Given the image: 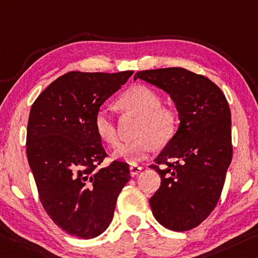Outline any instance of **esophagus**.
<instances>
[{"mask_svg": "<svg viewBox=\"0 0 258 258\" xmlns=\"http://www.w3.org/2000/svg\"><path fill=\"white\" fill-rule=\"evenodd\" d=\"M141 170H142V166H140V165L133 164V165L130 166V172H131V175H133V177H134V175L140 173Z\"/></svg>", "mask_w": 258, "mask_h": 258, "instance_id": "esophagus-1", "label": "esophagus"}]
</instances>
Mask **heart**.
<instances>
[{"instance_id": "b5f03b06", "label": "heart", "mask_w": 258, "mask_h": 258, "mask_svg": "<svg viewBox=\"0 0 258 258\" xmlns=\"http://www.w3.org/2000/svg\"><path fill=\"white\" fill-rule=\"evenodd\" d=\"M118 107L139 117L133 141L118 146L112 157L130 164L142 161L153 153L155 146L169 144L178 132L179 112L172 104L162 103V97L151 87L137 85L128 88L118 100ZM96 134L104 144H118L117 125L107 109L100 108L94 117Z\"/></svg>"}]
</instances>
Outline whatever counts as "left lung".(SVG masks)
<instances>
[{
  "label": "left lung",
  "mask_w": 258,
  "mask_h": 258,
  "mask_svg": "<svg viewBox=\"0 0 258 258\" xmlns=\"http://www.w3.org/2000/svg\"><path fill=\"white\" fill-rule=\"evenodd\" d=\"M137 78L169 94L180 119L177 134L149 166L162 180L149 200L153 215L169 230H191L217 206L232 161L227 100L210 79L182 68L139 71Z\"/></svg>",
  "instance_id": "obj_1"
}]
</instances>
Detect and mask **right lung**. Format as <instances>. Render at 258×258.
Returning <instances> with one entry per match:
<instances>
[{
  "label": "right lung",
  "instance_id": "1",
  "mask_svg": "<svg viewBox=\"0 0 258 258\" xmlns=\"http://www.w3.org/2000/svg\"><path fill=\"white\" fill-rule=\"evenodd\" d=\"M133 71H71L34 101L27 122L26 154L49 217L68 234L93 239L113 217L117 198L130 180V165L108 157L94 127L103 102Z\"/></svg>",
  "mask_w": 258,
  "mask_h": 258
}]
</instances>
